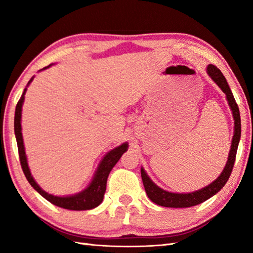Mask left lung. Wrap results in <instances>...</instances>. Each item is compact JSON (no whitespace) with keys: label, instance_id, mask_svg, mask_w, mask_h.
Wrapping results in <instances>:
<instances>
[{"label":"left lung","instance_id":"left-lung-1","mask_svg":"<svg viewBox=\"0 0 253 253\" xmlns=\"http://www.w3.org/2000/svg\"><path fill=\"white\" fill-rule=\"evenodd\" d=\"M208 75L211 77V79L215 83L221 90L225 93L226 100L229 101V106L231 110H232L233 119H234V131H233V138L232 143H231V149L229 153L228 162H226L224 169L222 170L220 176L217 177L215 181L212 182L210 185L201 188L199 191L192 192V193H172V192H168L163 188L158 187L155 183H154L148 175L145 172L144 169H140V174H142L143 184L146 191V194L152 202L156 203L157 205L165 208H190L198 205L200 203H203L204 201L212 198L215 195L222 187L225 185L228 179L232 172L235 156H237L238 145L240 142V137H241V119H240V111L239 107L235 102L233 97V93L231 91L228 83L224 76L222 75L220 69H217L215 66L209 65L207 68Z\"/></svg>","mask_w":253,"mask_h":253}]
</instances>
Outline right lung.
<instances>
[{"label":"right lung","mask_w":253,"mask_h":253,"mask_svg":"<svg viewBox=\"0 0 253 253\" xmlns=\"http://www.w3.org/2000/svg\"><path fill=\"white\" fill-rule=\"evenodd\" d=\"M50 66L45 67L41 70H44ZM32 80H33V77L30 79L28 85L31 84ZM25 91H27V88L24 89L22 96H21L20 100L18 101V105H16V108H15V116H14L15 138H16V143H18L20 163H21V166H22L25 177H27L29 183L31 184V186L38 192V193H40L45 200H48L49 202L57 205L59 208L74 210V211H83V210H91L93 208L98 207V205L102 202V200H104L106 185H107V178H108L110 170L113 169L115 165H116V163L121 160L123 154L127 151L128 144L124 143L121 145V146L111 149L110 152L106 154L105 157L101 160L99 166H98L95 175H93L92 181L84 191L69 196H54L52 194L46 193L45 191L42 190V188L38 185L37 182L34 181V178L32 177L31 172H30V169H29V165H28L27 155H25V151H24L22 127H21V116H22V105L24 101Z\"/></svg>","instance_id":"add662e5"}]
</instances>
